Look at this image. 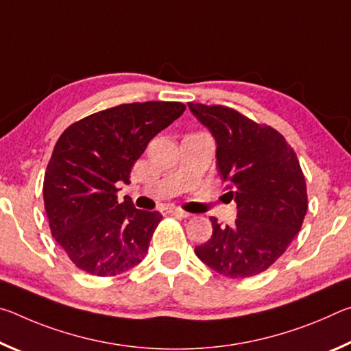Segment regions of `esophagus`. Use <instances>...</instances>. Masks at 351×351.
I'll use <instances>...</instances> for the list:
<instances>
[{"instance_id":"1","label":"esophagus","mask_w":351,"mask_h":351,"mask_svg":"<svg viewBox=\"0 0 351 351\" xmlns=\"http://www.w3.org/2000/svg\"><path fill=\"white\" fill-rule=\"evenodd\" d=\"M165 212H167V213H171V215L182 217V218H189V217H190V213H189V212L180 209V207H167V209H165Z\"/></svg>"}]
</instances>
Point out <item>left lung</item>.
Listing matches in <instances>:
<instances>
[{
    "label": "left lung",
    "mask_w": 351,
    "mask_h": 351,
    "mask_svg": "<svg viewBox=\"0 0 351 351\" xmlns=\"http://www.w3.org/2000/svg\"><path fill=\"white\" fill-rule=\"evenodd\" d=\"M217 142V169L237 203L234 226L210 217L212 237L195 254L209 268L245 278L269 268L299 234L308 198L304 171L283 136L223 105L189 104Z\"/></svg>",
    "instance_id": "obj_1"
}]
</instances>
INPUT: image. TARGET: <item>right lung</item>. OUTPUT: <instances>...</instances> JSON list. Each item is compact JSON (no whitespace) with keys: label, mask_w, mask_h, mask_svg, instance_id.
<instances>
[{"label":"right lung","mask_w":351,"mask_h":351,"mask_svg":"<svg viewBox=\"0 0 351 351\" xmlns=\"http://www.w3.org/2000/svg\"><path fill=\"white\" fill-rule=\"evenodd\" d=\"M181 102L123 104L69 125L47 164L43 198L51 234L77 268L111 277L141 263L162 215L117 201L154 136L180 117Z\"/></svg>","instance_id":"obj_1"}]
</instances>
